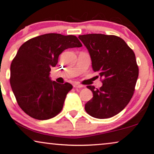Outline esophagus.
<instances>
[{
    "label": "esophagus",
    "instance_id": "obj_1",
    "mask_svg": "<svg viewBox=\"0 0 154 154\" xmlns=\"http://www.w3.org/2000/svg\"><path fill=\"white\" fill-rule=\"evenodd\" d=\"M73 87L75 88H82L85 87V86L82 85H80V84H79V83H75L73 85Z\"/></svg>",
    "mask_w": 154,
    "mask_h": 154
}]
</instances>
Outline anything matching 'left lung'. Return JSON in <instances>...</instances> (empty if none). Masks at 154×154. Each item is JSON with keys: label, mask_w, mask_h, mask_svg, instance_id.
<instances>
[{"label": "left lung", "mask_w": 154, "mask_h": 154, "mask_svg": "<svg viewBox=\"0 0 154 154\" xmlns=\"http://www.w3.org/2000/svg\"><path fill=\"white\" fill-rule=\"evenodd\" d=\"M79 38L89 51L94 71L103 79L99 89L87 87L93 98L85 104L86 112L96 118H111L126 107L134 94L139 76L134 51L115 35L89 34Z\"/></svg>", "instance_id": "1"}]
</instances>
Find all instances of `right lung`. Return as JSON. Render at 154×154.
<instances>
[{"label": "right lung", "mask_w": 154, "mask_h": 154, "mask_svg": "<svg viewBox=\"0 0 154 154\" xmlns=\"http://www.w3.org/2000/svg\"><path fill=\"white\" fill-rule=\"evenodd\" d=\"M81 46L77 36L51 33L31 38L20 47L10 65V82L25 113L44 120L62 110L72 86L51 80V68L56 67L63 51Z\"/></svg>", "instance_id": "1"}]
</instances>
